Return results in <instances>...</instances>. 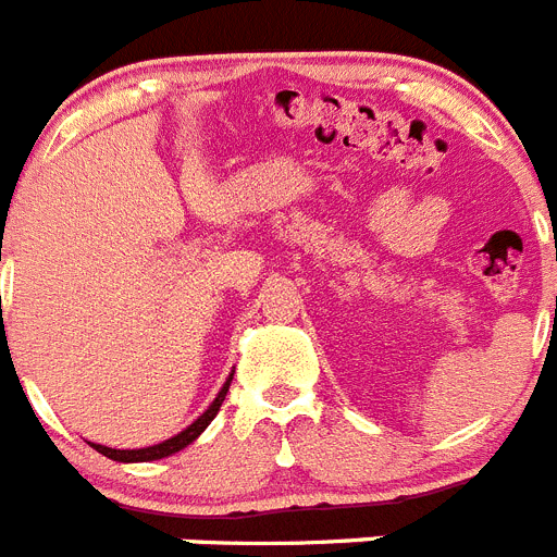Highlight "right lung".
Here are the masks:
<instances>
[{"label": "right lung", "mask_w": 557, "mask_h": 557, "mask_svg": "<svg viewBox=\"0 0 557 557\" xmlns=\"http://www.w3.org/2000/svg\"><path fill=\"white\" fill-rule=\"evenodd\" d=\"M230 380H233V374H230V377H227L224 388L219 391V397L213 399V405H210V408L205 410L202 416H199V419L191 424V428H185L183 433H177V435H174V438L163 441V444H154V447H147V449H110V447H102V444H94V449H97V453H102L104 458L122 460V463H133V460H158V458H166V455L180 453V449L188 447V444H191V441L197 438V435L202 433V430L208 428L210 422H213V416L219 413V408H222L224 397H227Z\"/></svg>", "instance_id": "add662e5"}]
</instances>
